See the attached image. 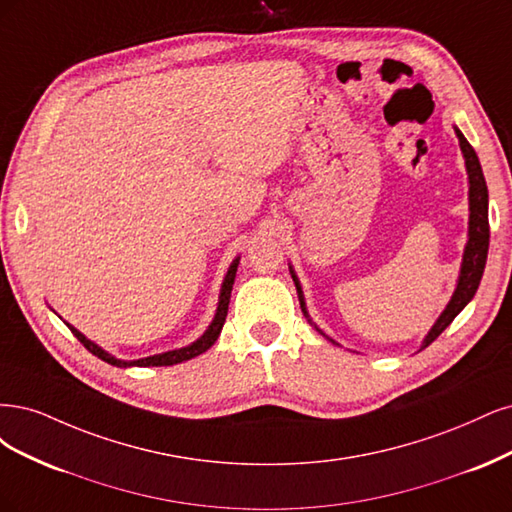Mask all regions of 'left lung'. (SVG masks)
I'll list each match as a JSON object with an SVG mask.
<instances>
[{"label":"left lung","instance_id":"left-lung-1","mask_svg":"<svg viewBox=\"0 0 512 512\" xmlns=\"http://www.w3.org/2000/svg\"><path fill=\"white\" fill-rule=\"evenodd\" d=\"M453 129H455V136L459 140V148H461V155H464L466 174H468V210H470V214H468V242L464 246V255H461L459 276H457V285H455L451 300H449L447 308L440 312V317L436 319V323L432 325L430 332H427V336L423 338L419 351H423L425 346H430L444 332V329L451 325V321L459 315V312L470 304L478 285H481L485 263H487V251H489V193H487V183H485V176H483L481 161H478L474 148L464 138V134H461L459 127H453ZM289 272H291V278L295 283V289H298L300 306H302V312H304V317L308 319V323L315 327L323 338H327L332 344L340 346L334 338H329L323 332V329L310 319L304 291H302V285H300V278H298V274H295L291 263H289Z\"/></svg>","mask_w":512,"mask_h":512}]
</instances>
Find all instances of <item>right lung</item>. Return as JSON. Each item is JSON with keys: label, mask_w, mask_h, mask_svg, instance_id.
Wrapping results in <instances>:
<instances>
[{"label": "right lung", "mask_w": 512, "mask_h": 512, "mask_svg": "<svg viewBox=\"0 0 512 512\" xmlns=\"http://www.w3.org/2000/svg\"><path fill=\"white\" fill-rule=\"evenodd\" d=\"M238 263L240 257H236L232 263H229L227 274L223 278V285H221V293H219V304H217V312H214V317L210 321V325L206 327V332L197 338L195 342L183 346V349H174V351H166V353H159V355H151V357H142V359H119L110 355L108 351H104L100 344H95L93 340H89L85 334L78 332V329L70 323H65L70 327V332L85 344V349L91 351L95 357H100L102 361L110 366H117V368H131V366H138V368H146V366H174L180 364V361H187L193 359L197 355L206 353L210 346L217 342V338L221 336V329L227 317V308H229V298H232V289H234V280H236V272H238Z\"/></svg>", "instance_id": "1"}]
</instances>
